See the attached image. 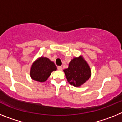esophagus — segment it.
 <instances>
[{"label":"esophagus","instance_id":"1","mask_svg":"<svg viewBox=\"0 0 122 122\" xmlns=\"http://www.w3.org/2000/svg\"><path fill=\"white\" fill-rule=\"evenodd\" d=\"M57 69L58 70H62V67L61 66H57Z\"/></svg>","mask_w":122,"mask_h":122}]
</instances>
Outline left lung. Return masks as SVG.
I'll return each instance as SVG.
<instances>
[{"instance_id": "obj_1", "label": "left lung", "mask_w": 122, "mask_h": 122, "mask_svg": "<svg viewBox=\"0 0 122 122\" xmlns=\"http://www.w3.org/2000/svg\"><path fill=\"white\" fill-rule=\"evenodd\" d=\"M63 71L68 82L74 87H80L91 76L90 66L81 56L72 59Z\"/></svg>"}]
</instances>
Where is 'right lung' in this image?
I'll use <instances>...</instances> for the list:
<instances>
[{"label": "right lung", "instance_id": "add662e5", "mask_svg": "<svg viewBox=\"0 0 122 122\" xmlns=\"http://www.w3.org/2000/svg\"><path fill=\"white\" fill-rule=\"evenodd\" d=\"M56 70L57 67L53 62L48 58L41 57L33 63L30 74L33 80L43 82L48 79L52 72Z\"/></svg>", "mask_w": 122, "mask_h": 122}]
</instances>
